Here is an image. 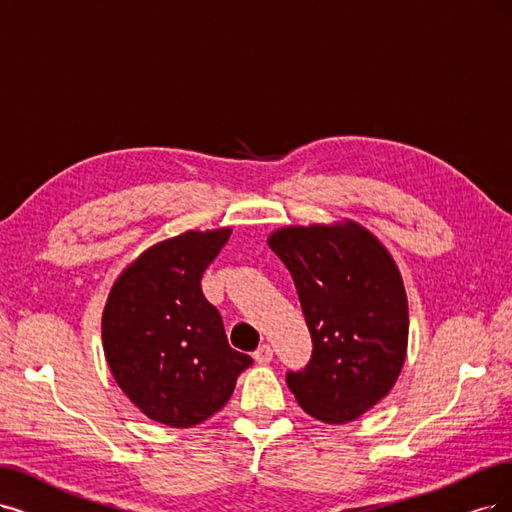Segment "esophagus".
<instances>
[{
    "instance_id": "esophagus-1",
    "label": "esophagus",
    "mask_w": 512,
    "mask_h": 512,
    "mask_svg": "<svg viewBox=\"0 0 512 512\" xmlns=\"http://www.w3.org/2000/svg\"><path fill=\"white\" fill-rule=\"evenodd\" d=\"M272 356H274V352H272V348L268 346V344H263V346H259L255 352H253V358L257 363H261V365H266V363H270L272 361Z\"/></svg>"
}]
</instances>
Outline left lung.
<instances>
[{
  "mask_svg": "<svg viewBox=\"0 0 512 512\" xmlns=\"http://www.w3.org/2000/svg\"><path fill=\"white\" fill-rule=\"evenodd\" d=\"M295 282L312 337L304 369L287 371L297 403L329 424L356 420L401 373L409 314L392 257L354 223L285 227L268 240Z\"/></svg>",
  "mask_w": 512,
  "mask_h": 512,
  "instance_id": "1",
  "label": "left lung"
}]
</instances>
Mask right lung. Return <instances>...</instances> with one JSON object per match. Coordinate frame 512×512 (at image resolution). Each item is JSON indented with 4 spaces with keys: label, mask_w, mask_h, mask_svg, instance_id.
<instances>
[{
    "label": "right lung",
    "mask_w": 512,
    "mask_h": 512,
    "mask_svg": "<svg viewBox=\"0 0 512 512\" xmlns=\"http://www.w3.org/2000/svg\"><path fill=\"white\" fill-rule=\"evenodd\" d=\"M230 230L185 232L145 251L113 285L103 348L118 386L147 418L187 428L211 418L253 358L227 344L202 274Z\"/></svg>",
    "instance_id": "right-lung-1"
}]
</instances>
